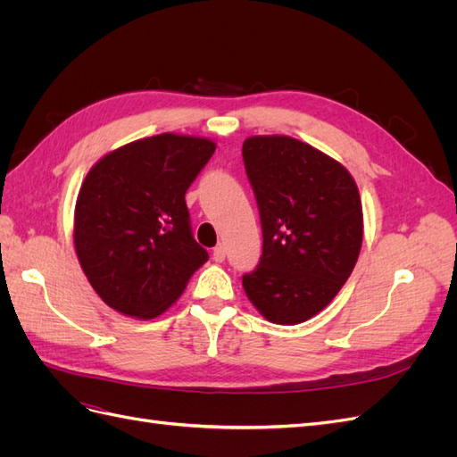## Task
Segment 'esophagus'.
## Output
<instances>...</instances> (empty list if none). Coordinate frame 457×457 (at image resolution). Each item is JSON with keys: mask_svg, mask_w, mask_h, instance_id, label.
I'll return each instance as SVG.
<instances>
[{"mask_svg": "<svg viewBox=\"0 0 457 457\" xmlns=\"http://www.w3.org/2000/svg\"><path fill=\"white\" fill-rule=\"evenodd\" d=\"M213 259L217 262H223L227 259V247L225 245H217L215 250H213Z\"/></svg>", "mask_w": 457, "mask_h": 457, "instance_id": "obj_1", "label": "esophagus"}]
</instances>
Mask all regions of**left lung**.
<instances>
[{
  "instance_id": "obj_1",
  "label": "left lung",
  "mask_w": 457,
  "mask_h": 457,
  "mask_svg": "<svg viewBox=\"0 0 457 457\" xmlns=\"http://www.w3.org/2000/svg\"><path fill=\"white\" fill-rule=\"evenodd\" d=\"M244 168L259 207L262 253L242 276L274 324L320 312L351 276L362 245V204L349 171L292 137H250Z\"/></svg>"
}]
</instances>
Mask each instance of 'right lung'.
<instances>
[{"mask_svg":"<svg viewBox=\"0 0 457 457\" xmlns=\"http://www.w3.org/2000/svg\"><path fill=\"white\" fill-rule=\"evenodd\" d=\"M215 143L162 133L110 152L79 188L74 244L108 307L154 318L210 259L192 237L185 202Z\"/></svg>","mask_w":457,"mask_h":457,"instance_id":"add662e5","label":"right lung"}]
</instances>
